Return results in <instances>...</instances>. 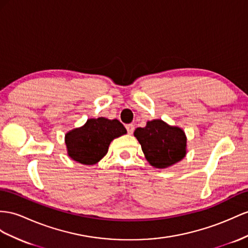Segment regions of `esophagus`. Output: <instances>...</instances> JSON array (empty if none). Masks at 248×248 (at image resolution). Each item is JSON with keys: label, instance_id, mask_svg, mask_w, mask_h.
Instances as JSON below:
<instances>
[{"label": "esophagus", "instance_id": "esophagus-1", "mask_svg": "<svg viewBox=\"0 0 248 248\" xmlns=\"http://www.w3.org/2000/svg\"><path fill=\"white\" fill-rule=\"evenodd\" d=\"M125 128H126V131H128L129 134H132V133L134 132V125H133L132 124H126V125H125Z\"/></svg>", "mask_w": 248, "mask_h": 248}]
</instances>
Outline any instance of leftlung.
Here are the masks:
<instances>
[{
	"mask_svg": "<svg viewBox=\"0 0 248 248\" xmlns=\"http://www.w3.org/2000/svg\"><path fill=\"white\" fill-rule=\"evenodd\" d=\"M145 159L152 167L166 169L179 162L186 154V136L178 126L169 125L161 119L147 123L134 132Z\"/></svg>",
	"mask_w": 248,
	"mask_h": 248,
	"instance_id": "left-lung-1",
	"label": "left lung"
}]
</instances>
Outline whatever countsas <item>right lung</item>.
I'll return each mask as SVG.
<instances>
[{
	"mask_svg": "<svg viewBox=\"0 0 248 248\" xmlns=\"http://www.w3.org/2000/svg\"><path fill=\"white\" fill-rule=\"evenodd\" d=\"M125 133L124 124L117 119L90 118L80 128L73 129L66 134L68 155L74 161L92 166L108 153L113 139Z\"/></svg>",
	"mask_w": 248,
	"mask_h": 248,
	"instance_id": "add662e5",
	"label": "right lung"
}]
</instances>
